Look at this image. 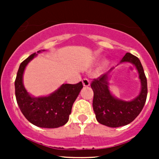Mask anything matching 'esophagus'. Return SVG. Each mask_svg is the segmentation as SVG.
Returning <instances> with one entry per match:
<instances>
[{
  "instance_id": "1",
  "label": "esophagus",
  "mask_w": 159,
  "mask_h": 159,
  "mask_svg": "<svg viewBox=\"0 0 159 159\" xmlns=\"http://www.w3.org/2000/svg\"><path fill=\"white\" fill-rule=\"evenodd\" d=\"M82 83H83V85L85 86V87H88V86L90 85V81L88 78H84L82 80Z\"/></svg>"
}]
</instances>
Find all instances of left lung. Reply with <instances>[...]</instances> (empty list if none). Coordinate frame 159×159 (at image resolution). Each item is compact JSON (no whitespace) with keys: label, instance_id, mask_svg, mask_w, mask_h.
Returning a JSON list of instances; mask_svg holds the SVG:
<instances>
[{"label":"left lung","instance_id":"obj_1","mask_svg":"<svg viewBox=\"0 0 159 159\" xmlns=\"http://www.w3.org/2000/svg\"><path fill=\"white\" fill-rule=\"evenodd\" d=\"M123 62L133 64L139 72L142 89L139 95L133 100L126 102L111 94L108 88V79L113 68L97 79H94L91 84L94 91L92 105L96 119L100 124L111 128L121 127L134 121L146 102L147 79L140 60L133 54L126 53L121 61V63Z\"/></svg>","mask_w":159,"mask_h":159}]
</instances>
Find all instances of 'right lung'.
<instances>
[{
  "label": "right lung",
  "mask_w": 159,
  "mask_h": 159,
  "mask_svg": "<svg viewBox=\"0 0 159 159\" xmlns=\"http://www.w3.org/2000/svg\"><path fill=\"white\" fill-rule=\"evenodd\" d=\"M44 51H38V53ZM34 53L20 65L14 81L17 105L22 114L31 124L40 128L54 129L68 122L72 105L83 88L81 81L75 84H63L54 92L44 97H32L23 84V74Z\"/></svg>",
  "instance_id": "add662e5"
}]
</instances>
